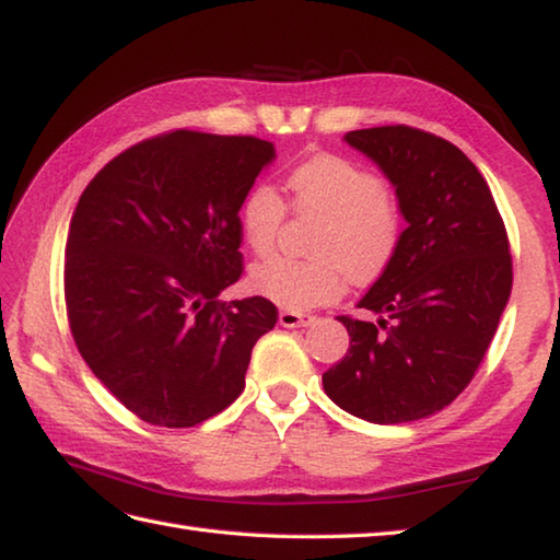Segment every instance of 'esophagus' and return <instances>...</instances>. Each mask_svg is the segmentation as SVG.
I'll return each mask as SVG.
<instances>
[{
	"label": "esophagus",
	"mask_w": 560,
	"mask_h": 560,
	"mask_svg": "<svg viewBox=\"0 0 560 560\" xmlns=\"http://www.w3.org/2000/svg\"><path fill=\"white\" fill-rule=\"evenodd\" d=\"M314 322H316V316L307 314V312H294V310L280 312V324L288 326V329H294V326H312Z\"/></svg>",
	"instance_id": "obj_1"
}]
</instances>
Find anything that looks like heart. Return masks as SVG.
<instances>
[{
    "instance_id": "heart-1",
    "label": "heart",
    "mask_w": 560,
    "mask_h": 560,
    "mask_svg": "<svg viewBox=\"0 0 560 560\" xmlns=\"http://www.w3.org/2000/svg\"><path fill=\"white\" fill-rule=\"evenodd\" d=\"M290 205L300 214L322 217L312 241L316 258L276 256L250 270L253 290L288 310H314L343 292L346 272L355 282L375 280L402 241V207L365 165L341 155H314L288 175ZM288 207L268 185L241 199L238 221L258 256L276 248Z\"/></svg>"
}]
</instances>
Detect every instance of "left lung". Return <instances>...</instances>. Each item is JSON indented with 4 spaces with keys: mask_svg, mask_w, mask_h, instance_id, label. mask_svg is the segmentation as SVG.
<instances>
[{
    "mask_svg": "<svg viewBox=\"0 0 560 560\" xmlns=\"http://www.w3.org/2000/svg\"><path fill=\"white\" fill-rule=\"evenodd\" d=\"M346 141L383 167L409 226L358 302L377 322L339 316L351 346L322 383L353 417L402 424L451 405L476 375L512 292L510 238L458 145L405 124Z\"/></svg>",
    "mask_w": 560,
    "mask_h": 560,
    "instance_id": "8db88e82",
    "label": "left lung"
}]
</instances>
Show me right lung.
Segmentation results:
<instances>
[{
	"instance_id": "right-lung-1",
	"label": "right lung",
	"mask_w": 560,
	"mask_h": 560,
	"mask_svg": "<svg viewBox=\"0 0 560 560\" xmlns=\"http://www.w3.org/2000/svg\"><path fill=\"white\" fill-rule=\"evenodd\" d=\"M272 158L256 136L167 131L112 158L70 219V334L102 385L153 427L226 409L278 322L266 298L219 300L244 272L241 199Z\"/></svg>"
}]
</instances>
